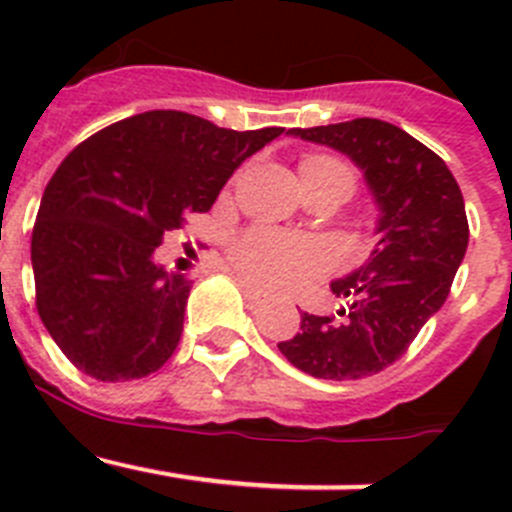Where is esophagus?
Instances as JSON below:
<instances>
[{"mask_svg":"<svg viewBox=\"0 0 512 512\" xmlns=\"http://www.w3.org/2000/svg\"><path fill=\"white\" fill-rule=\"evenodd\" d=\"M241 289H243V295H246V300L253 302V305H261V302H266L264 292L253 287L251 282H246V279H241Z\"/></svg>","mask_w":512,"mask_h":512,"instance_id":"34e87169","label":"esophagus"}]
</instances>
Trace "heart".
<instances>
[{
	"mask_svg": "<svg viewBox=\"0 0 512 512\" xmlns=\"http://www.w3.org/2000/svg\"><path fill=\"white\" fill-rule=\"evenodd\" d=\"M302 179L338 182L351 192L354 171L330 156H312L300 164ZM233 264L243 277L269 289L295 287L323 269L325 253L315 241L292 238L274 230H248L233 246Z\"/></svg>",
	"mask_w": 512,
	"mask_h": 512,
	"instance_id": "heart-1",
	"label": "heart"
}]
</instances>
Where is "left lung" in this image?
<instances>
[{"label":"left lung","mask_w":512,"mask_h":512,"mask_svg":"<svg viewBox=\"0 0 512 512\" xmlns=\"http://www.w3.org/2000/svg\"><path fill=\"white\" fill-rule=\"evenodd\" d=\"M287 135L351 158L379 215L369 259L330 282L333 295L348 297L341 318L302 312L300 330L277 346L310 377H372L408 351L449 297L469 243L464 197L449 166L390 122L359 117Z\"/></svg>","instance_id":"1"}]
</instances>
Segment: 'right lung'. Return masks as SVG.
Returning <instances> with one entry per match:
<instances>
[{
  "label": "right lung",
  "mask_w": 512,
  "mask_h": 512,
  "mask_svg": "<svg viewBox=\"0 0 512 512\" xmlns=\"http://www.w3.org/2000/svg\"><path fill=\"white\" fill-rule=\"evenodd\" d=\"M284 128L151 110L99 130L53 174L33 228L35 297L66 359L99 382L153 374L179 346L192 282L153 259Z\"/></svg>",
  "instance_id": "right-lung-1"
}]
</instances>
